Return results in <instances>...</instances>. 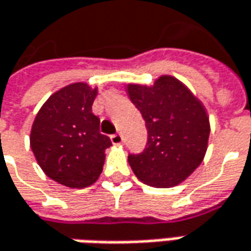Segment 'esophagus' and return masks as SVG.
<instances>
[{"instance_id":"1","label":"esophagus","mask_w":251,"mask_h":251,"mask_svg":"<svg viewBox=\"0 0 251 251\" xmlns=\"http://www.w3.org/2000/svg\"><path fill=\"white\" fill-rule=\"evenodd\" d=\"M111 144L113 145H121V142H123V137H121L120 134H113L110 137Z\"/></svg>"}]
</instances>
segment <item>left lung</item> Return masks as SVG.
<instances>
[{
    "instance_id": "left-lung-1",
    "label": "left lung",
    "mask_w": 251,
    "mask_h": 251,
    "mask_svg": "<svg viewBox=\"0 0 251 251\" xmlns=\"http://www.w3.org/2000/svg\"><path fill=\"white\" fill-rule=\"evenodd\" d=\"M127 92L148 130L145 150L128 155L134 175L152 187L177 186L205 156L209 138L205 107L170 75H162L152 86L128 83Z\"/></svg>"
}]
</instances>
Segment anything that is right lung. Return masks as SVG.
I'll use <instances>...</instances> for the list:
<instances>
[{
	"label": "right lung",
	"mask_w": 251,
	"mask_h": 251,
	"mask_svg": "<svg viewBox=\"0 0 251 251\" xmlns=\"http://www.w3.org/2000/svg\"><path fill=\"white\" fill-rule=\"evenodd\" d=\"M98 89L76 82L53 93L39 110L30 131V148L43 172L71 188L93 184L103 170L110 138L99 132L92 113Z\"/></svg>",
	"instance_id": "1"
}]
</instances>
